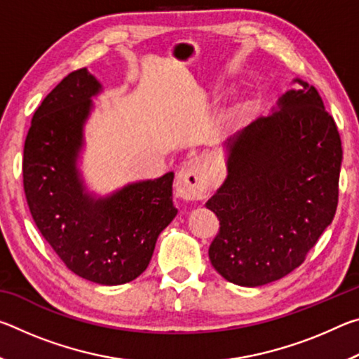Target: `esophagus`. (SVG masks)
Instances as JSON below:
<instances>
[{
  "mask_svg": "<svg viewBox=\"0 0 359 359\" xmlns=\"http://www.w3.org/2000/svg\"><path fill=\"white\" fill-rule=\"evenodd\" d=\"M175 188L179 196L187 201H198L209 196L212 180L198 158H190L180 166Z\"/></svg>",
  "mask_w": 359,
  "mask_h": 359,
  "instance_id": "obj_1",
  "label": "esophagus"
}]
</instances>
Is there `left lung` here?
Masks as SVG:
<instances>
[{
    "mask_svg": "<svg viewBox=\"0 0 359 359\" xmlns=\"http://www.w3.org/2000/svg\"><path fill=\"white\" fill-rule=\"evenodd\" d=\"M282 95L272 114L223 142L228 175L205 208L220 231L212 266L239 287L276 282L302 264L337 209L342 145L315 87Z\"/></svg>",
    "mask_w": 359,
    "mask_h": 359,
    "instance_id": "obj_1",
    "label": "left lung"
}]
</instances>
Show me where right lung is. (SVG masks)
<instances>
[{
	"instance_id": "add662e5",
	"label": "right lung",
	"mask_w": 359,
	"mask_h": 359,
	"mask_svg": "<svg viewBox=\"0 0 359 359\" xmlns=\"http://www.w3.org/2000/svg\"><path fill=\"white\" fill-rule=\"evenodd\" d=\"M102 85L87 68L71 72L34 112L23 149V188L41 234L74 274L123 285L147 269L158 236L177 215L174 172L106 196L88 191L79 158L83 128Z\"/></svg>"
}]
</instances>
